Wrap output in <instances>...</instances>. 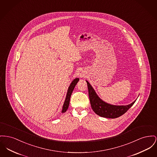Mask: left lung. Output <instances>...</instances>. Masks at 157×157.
<instances>
[{"instance_id": "8db88e82", "label": "left lung", "mask_w": 157, "mask_h": 157, "mask_svg": "<svg viewBox=\"0 0 157 157\" xmlns=\"http://www.w3.org/2000/svg\"><path fill=\"white\" fill-rule=\"evenodd\" d=\"M91 105L93 111L98 116L105 118L114 119L124 114L133 105L135 101L128 105H113L102 101L86 81Z\"/></svg>"}]
</instances>
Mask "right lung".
I'll list each match as a JSON object with an SVG mask.
<instances>
[{"label": "right lung", "instance_id": "add662e5", "mask_svg": "<svg viewBox=\"0 0 157 157\" xmlns=\"http://www.w3.org/2000/svg\"><path fill=\"white\" fill-rule=\"evenodd\" d=\"M79 81V79L78 78H76L75 79L74 81L72 82L71 84L70 85L68 90H67V95H66V97L65 99V102L64 104L63 105V108H62V113H65L67 110L69 105V102H70V98H71V96L72 95V93L73 92L74 88L76 86V83H78V82Z\"/></svg>", "mask_w": 157, "mask_h": 157}]
</instances>
